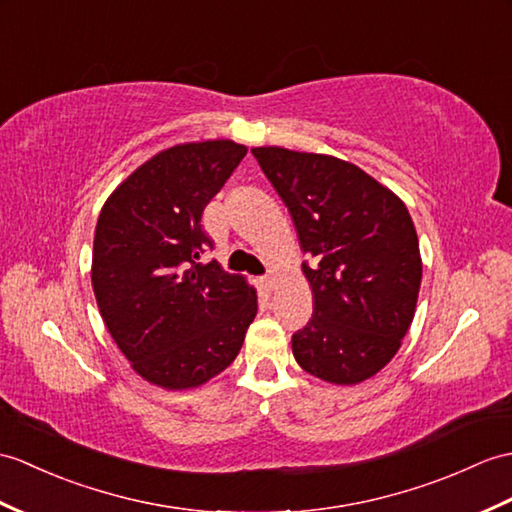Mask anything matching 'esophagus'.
<instances>
[{"label": "esophagus", "mask_w": 512, "mask_h": 512, "mask_svg": "<svg viewBox=\"0 0 512 512\" xmlns=\"http://www.w3.org/2000/svg\"><path fill=\"white\" fill-rule=\"evenodd\" d=\"M261 288H264L266 292H275V288H277V275H275V272H270V275H266L264 279H261Z\"/></svg>", "instance_id": "obj_1"}]
</instances>
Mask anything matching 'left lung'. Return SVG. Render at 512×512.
<instances>
[{
    "mask_svg": "<svg viewBox=\"0 0 512 512\" xmlns=\"http://www.w3.org/2000/svg\"><path fill=\"white\" fill-rule=\"evenodd\" d=\"M288 207L314 314L292 336L303 371L353 386L395 358L412 325L421 253L403 200L358 165L279 146L251 150Z\"/></svg>",
    "mask_w": 512,
    "mask_h": 512,
    "instance_id": "obj_1",
    "label": "left lung"
}]
</instances>
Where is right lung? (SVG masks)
<instances>
[{"label": "right lung", "mask_w": 512, "mask_h": 512, "mask_svg": "<svg viewBox=\"0 0 512 512\" xmlns=\"http://www.w3.org/2000/svg\"><path fill=\"white\" fill-rule=\"evenodd\" d=\"M231 139L154 154L113 189L93 237L91 285L111 338L146 382L189 390L220 375L242 349L257 290L218 261L202 211L246 154Z\"/></svg>", "instance_id": "add662e5"}]
</instances>
